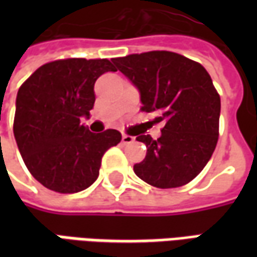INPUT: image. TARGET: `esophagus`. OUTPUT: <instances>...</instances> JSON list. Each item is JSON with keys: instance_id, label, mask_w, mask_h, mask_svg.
I'll return each instance as SVG.
<instances>
[{"instance_id": "esophagus-1", "label": "esophagus", "mask_w": 257, "mask_h": 257, "mask_svg": "<svg viewBox=\"0 0 257 257\" xmlns=\"http://www.w3.org/2000/svg\"><path fill=\"white\" fill-rule=\"evenodd\" d=\"M134 142H135L134 136H129V135H122L123 145H131V143H134Z\"/></svg>"}]
</instances>
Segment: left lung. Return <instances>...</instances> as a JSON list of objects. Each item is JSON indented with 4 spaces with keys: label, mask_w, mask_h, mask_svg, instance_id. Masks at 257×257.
Instances as JSON below:
<instances>
[{
    "label": "left lung",
    "mask_w": 257,
    "mask_h": 257,
    "mask_svg": "<svg viewBox=\"0 0 257 257\" xmlns=\"http://www.w3.org/2000/svg\"><path fill=\"white\" fill-rule=\"evenodd\" d=\"M138 88L142 110L157 112L164 121L161 136L140 135L146 158L135 164L142 180L158 189H173L191 182L208 164L219 138L220 96L202 66L182 55L151 51L112 59Z\"/></svg>",
    "instance_id": "1"
}]
</instances>
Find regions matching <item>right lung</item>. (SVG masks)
Masks as SVG:
<instances>
[{
    "label": "right lung",
    "instance_id": "1",
    "mask_svg": "<svg viewBox=\"0 0 257 257\" xmlns=\"http://www.w3.org/2000/svg\"><path fill=\"white\" fill-rule=\"evenodd\" d=\"M115 71L107 59H64L37 68L16 96L14 135L36 180L56 193L88 189L99 176L101 157L121 142L107 129L92 134L79 123L95 104V82Z\"/></svg>",
    "mask_w": 257,
    "mask_h": 257
}]
</instances>
